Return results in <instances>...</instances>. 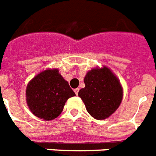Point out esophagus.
<instances>
[{
  "instance_id": "obj_1",
  "label": "esophagus",
  "mask_w": 156,
  "mask_h": 156,
  "mask_svg": "<svg viewBox=\"0 0 156 156\" xmlns=\"http://www.w3.org/2000/svg\"><path fill=\"white\" fill-rule=\"evenodd\" d=\"M79 90H80V89L79 88H76V89H75L74 90V91H75V93H76V95H78V92H79Z\"/></svg>"
}]
</instances>
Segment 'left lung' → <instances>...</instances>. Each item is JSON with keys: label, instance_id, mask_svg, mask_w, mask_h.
I'll return each mask as SVG.
<instances>
[{"label": "left lung", "instance_id": "left-lung-1", "mask_svg": "<svg viewBox=\"0 0 156 156\" xmlns=\"http://www.w3.org/2000/svg\"><path fill=\"white\" fill-rule=\"evenodd\" d=\"M86 86L78 95L86 105L88 113L96 120H105L120 106L123 89L115 74L108 67L94 68L84 78Z\"/></svg>", "mask_w": 156, "mask_h": 156}]
</instances>
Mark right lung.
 Instances as JSON below:
<instances>
[{
  "instance_id": "add662e5",
  "label": "right lung",
  "mask_w": 156,
  "mask_h": 156,
  "mask_svg": "<svg viewBox=\"0 0 156 156\" xmlns=\"http://www.w3.org/2000/svg\"><path fill=\"white\" fill-rule=\"evenodd\" d=\"M26 95L34 115L51 120L60 115L67 100L76 94L57 69H48L28 83Z\"/></svg>"
}]
</instances>
